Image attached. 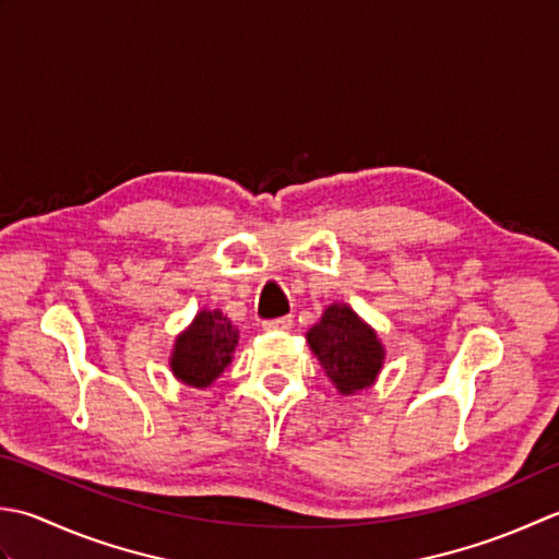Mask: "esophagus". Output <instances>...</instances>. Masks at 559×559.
<instances>
[{"instance_id": "1", "label": "esophagus", "mask_w": 559, "mask_h": 559, "mask_svg": "<svg viewBox=\"0 0 559 559\" xmlns=\"http://www.w3.org/2000/svg\"><path fill=\"white\" fill-rule=\"evenodd\" d=\"M294 318L292 316H282V318H272V321L263 323V330H292Z\"/></svg>"}]
</instances>
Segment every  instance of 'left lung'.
<instances>
[{
    "instance_id": "obj_1",
    "label": "left lung",
    "mask_w": 559,
    "mask_h": 559,
    "mask_svg": "<svg viewBox=\"0 0 559 559\" xmlns=\"http://www.w3.org/2000/svg\"><path fill=\"white\" fill-rule=\"evenodd\" d=\"M309 345L330 381L345 395L371 385L383 364L379 337L343 304L328 306L321 323L309 330Z\"/></svg>"
}]
</instances>
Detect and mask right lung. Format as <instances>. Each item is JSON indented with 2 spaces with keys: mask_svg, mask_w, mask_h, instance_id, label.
Segmentation results:
<instances>
[{
  "mask_svg": "<svg viewBox=\"0 0 559 559\" xmlns=\"http://www.w3.org/2000/svg\"><path fill=\"white\" fill-rule=\"evenodd\" d=\"M238 343V330L222 311H202L195 321L176 340L170 369L180 381L195 389L207 385L231 361Z\"/></svg>",
  "mask_w": 559,
  "mask_h": 559,
  "instance_id": "obj_1",
  "label": "right lung"
}]
</instances>
